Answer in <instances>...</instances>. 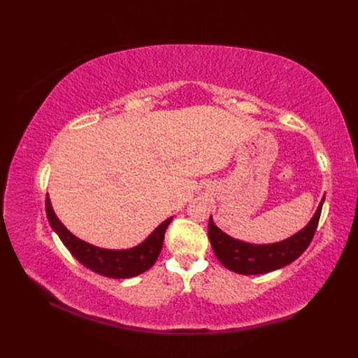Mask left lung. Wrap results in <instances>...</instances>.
<instances>
[{
    "instance_id": "8db88e82",
    "label": "left lung",
    "mask_w": 358,
    "mask_h": 358,
    "mask_svg": "<svg viewBox=\"0 0 358 358\" xmlns=\"http://www.w3.org/2000/svg\"><path fill=\"white\" fill-rule=\"evenodd\" d=\"M322 203L324 197L312 220L300 231L285 241L267 245L248 243L234 239L215 225L210 215L208 234L213 252L224 267L241 275H262L282 268L306 251L313 234L317 231Z\"/></svg>"
}]
</instances>
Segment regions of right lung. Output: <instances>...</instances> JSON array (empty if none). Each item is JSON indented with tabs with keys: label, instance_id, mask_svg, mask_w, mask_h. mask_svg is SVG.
Wrapping results in <instances>:
<instances>
[{
	"label": "right lung",
	"instance_id": "right-lung-1",
	"mask_svg": "<svg viewBox=\"0 0 358 358\" xmlns=\"http://www.w3.org/2000/svg\"><path fill=\"white\" fill-rule=\"evenodd\" d=\"M46 215L53 231L59 236L62 243L79 263L95 273L113 279L134 278L152 267L162 249L166 229L173 220V216H170L164 222H161L137 246L129 249H106L85 242L67 230L57 213L53 212L49 196H46Z\"/></svg>",
	"mask_w": 358,
	"mask_h": 358
}]
</instances>
